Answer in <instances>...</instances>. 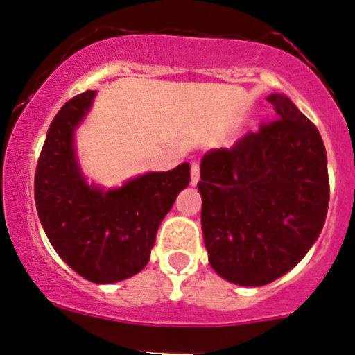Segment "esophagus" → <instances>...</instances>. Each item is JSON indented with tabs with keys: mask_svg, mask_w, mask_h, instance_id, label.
Returning <instances> with one entry per match:
<instances>
[{
	"mask_svg": "<svg viewBox=\"0 0 355 355\" xmlns=\"http://www.w3.org/2000/svg\"><path fill=\"white\" fill-rule=\"evenodd\" d=\"M200 182V164L198 162H193L191 164V184L196 185Z\"/></svg>",
	"mask_w": 355,
	"mask_h": 355,
	"instance_id": "obj_1",
	"label": "esophagus"
}]
</instances>
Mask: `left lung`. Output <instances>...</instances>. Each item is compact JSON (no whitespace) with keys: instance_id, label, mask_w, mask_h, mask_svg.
I'll use <instances>...</instances> for the list:
<instances>
[{"instance_id":"8db88e82","label":"left lung","mask_w":355,"mask_h":355,"mask_svg":"<svg viewBox=\"0 0 355 355\" xmlns=\"http://www.w3.org/2000/svg\"><path fill=\"white\" fill-rule=\"evenodd\" d=\"M277 118L200 166L201 228L212 269L261 286L293 269L317 241L329 207L327 155L318 129L286 95Z\"/></svg>"}]
</instances>
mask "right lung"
I'll return each mask as SVG.
<instances>
[{
    "instance_id": "1",
    "label": "right lung",
    "mask_w": 355,
    "mask_h": 355,
    "mask_svg": "<svg viewBox=\"0 0 355 355\" xmlns=\"http://www.w3.org/2000/svg\"><path fill=\"white\" fill-rule=\"evenodd\" d=\"M97 92L63 104L51 122L35 171V203L54 251L92 283H116L148 263L155 235L178 193L189 185V164L155 171L104 191L86 184L74 150V130Z\"/></svg>"
}]
</instances>
